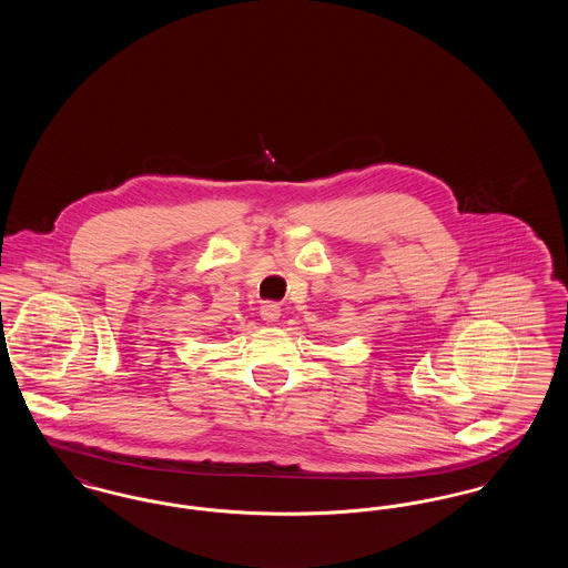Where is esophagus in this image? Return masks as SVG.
<instances>
[{
	"instance_id": "esophagus-1",
	"label": "esophagus",
	"mask_w": 568,
	"mask_h": 568,
	"mask_svg": "<svg viewBox=\"0 0 568 568\" xmlns=\"http://www.w3.org/2000/svg\"><path fill=\"white\" fill-rule=\"evenodd\" d=\"M260 315H262V320L264 322H276L278 317H281V306L278 304H274V302H266L262 308H260Z\"/></svg>"
}]
</instances>
